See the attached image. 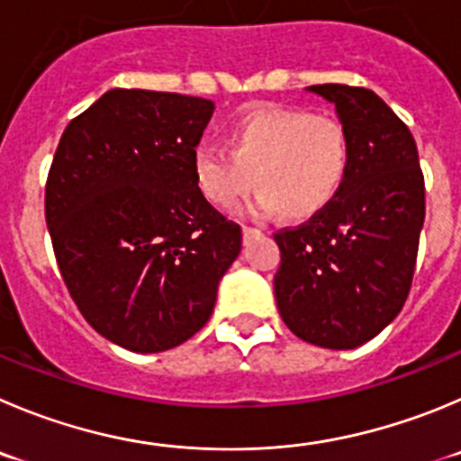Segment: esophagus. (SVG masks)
Returning <instances> with one entry per match:
<instances>
[{"instance_id":"34e87169","label":"esophagus","mask_w":461,"mask_h":461,"mask_svg":"<svg viewBox=\"0 0 461 461\" xmlns=\"http://www.w3.org/2000/svg\"><path fill=\"white\" fill-rule=\"evenodd\" d=\"M261 230H257V227H243V239L245 240H250L255 239V236H259Z\"/></svg>"}]
</instances>
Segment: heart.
Here are the masks:
<instances>
[{
  "label": "heart",
  "mask_w": 461,
  "mask_h": 461,
  "mask_svg": "<svg viewBox=\"0 0 461 461\" xmlns=\"http://www.w3.org/2000/svg\"><path fill=\"white\" fill-rule=\"evenodd\" d=\"M191 170L209 202L231 206L261 186L245 211L307 221L328 209L352 170V139L346 124L300 109L255 106L227 129V148H193Z\"/></svg>",
  "instance_id": "heart-1"
}]
</instances>
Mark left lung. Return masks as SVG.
Instances as JSON below:
<instances>
[{"label":"left lung","mask_w":461,"mask_h":461,"mask_svg":"<svg viewBox=\"0 0 461 461\" xmlns=\"http://www.w3.org/2000/svg\"><path fill=\"white\" fill-rule=\"evenodd\" d=\"M307 90L332 102L350 131L352 170L328 209L275 234L282 252L275 300L295 337L352 350L377 337L410 295L425 182L414 136L373 90Z\"/></svg>","instance_id":"obj_1"}]
</instances>
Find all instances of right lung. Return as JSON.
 <instances>
[{
	"mask_svg": "<svg viewBox=\"0 0 461 461\" xmlns=\"http://www.w3.org/2000/svg\"><path fill=\"white\" fill-rule=\"evenodd\" d=\"M213 102L113 88L63 131L45 186L59 270L93 330L163 352L209 321L240 227L206 202L191 154Z\"/></svg>",
	"mask_w": 461,
	"mask_h": 461,
	"instance_id": "add662e5",
	"label": "right lung"
}]
</instances>
